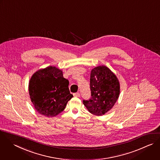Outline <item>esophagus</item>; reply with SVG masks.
I'll return each instance as SVG.
<instances>
[{"mask_svg":"<svg viewBox=\"0 0 160 160\" xmlns=\"http://www.w3.org/2000/svg\"><path fill=\"white\" fill-rule=\"evenodd\" d=\"M73 96L74 97H79L80 96V94L79 92H76V93L73 94Z\"/></svg>","mask_w":160,"mask_h":160,"instance_id":"1","label":"esophagus"}]
</instances>
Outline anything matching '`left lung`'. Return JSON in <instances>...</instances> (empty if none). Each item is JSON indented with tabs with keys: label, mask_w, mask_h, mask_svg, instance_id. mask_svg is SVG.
Listing matches in <instances>:
<instances>
[{
	"label": "left lung",
	"mask_w": 160,
	"mask_h": 160,
	"mask_svg": "<svg viewBox=\"0 0 160 160\" xmlns=\"http://www.w3.org/2000/svg\"><path fill=\"white\" fill-rule=\"evenodd\" d=\"M90 89L91 98L83 100V104L89 112L96 116H102L111 110L120 93L119 82L116 76L105 66L91 70Z\"/></svg>",
	"instance_id": "1"
}]
</instances>
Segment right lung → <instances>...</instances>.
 <instances>
[{
    "label": "right lung",
    "mask_w": 160,
    "mask_h": 160,
    "mask_svg": "<svg viewBox=\"0 0 160 160\" xmlns=\"http://www.w3.org/2000/svg\"><path fill=\"white\" fill-rule=\"evenodd\" d=\"M68 86L62 71L54 66L36 71L29 83L30 98L36 110L47 117L59 114L73 97Z\"/></svg>",
    "instance_id": "1"
}]
</instances>
